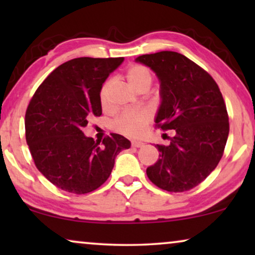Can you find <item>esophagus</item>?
<instances>
[{"label":"esophagus","mask_w":255,"mask_h":255,"mask_svg":"<svg viewBox=\"0 0 255 255\" xmlns=\"http://www.w3.org/2000/svg\"><path fill=\"white\" fill-rule=\"evenodd\" d=\"M131 145L133 146V147H141V146H144V142L138 141V140H132Z\"/></svg>","instance_id":"1"}]
</instances>
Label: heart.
I'll use <instances>...</instances> for the list:
<instances>
[{
	"mask_svg": "<svg viewBox=\"0 0 255 255\" xmlns=\"http://www.w3.org/2000/svg\"><path fill=\"white\" fill-rule=\"evenodd\" d=\"M127 79L132 88L139 92L144 88H149L153 80V73L147 66L134 64L130 66L127 71ZM111 85L113 81L108 80L100 89V103L103 108L108 107V96ZM149 121H151V114L146 109L124 111L113 121L111 128L114 131L127 137H138L144 133Z\"/></svg>",
	"mask_w": 255,
	"mask_h": 255,
	"instance_id": "heart-1",
	"label": "heart"
}]
</instances>
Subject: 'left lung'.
Returning <instances> with one entry per match:
<instances>
[{
  "mask_svg": "<svg viewBox=\"0 0 255 255\" xmlns=\"http://www.w3.org/2000/svg\"><path fill=\"white\" fill-rule=\"evenodd\" d=\"M135 61L148 66L160 81L155 127L174 130L169 145H156L160 158L146 174L170 193L193 189L224 153L230 125L221 90L207 71L177 52L144 54Z\"/></svg>",
  "mask_w": 255,
  "mask_h": 255,
  "instance_id": "1",
  "label": "left lung"
}]
</instances>
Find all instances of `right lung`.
<instances>
[{"label":"right lung","mask_w":255,"mask_h":255,"mask_svg":"<svg viewBox=\"0 0 255 255\" xmlns=\"http://www.w3.org/2000/svg\"><path fill=\"white\" fill-rule=\"evenodd\" d=\"M124 58H76L54 69L33 94L25 113V138L34 165L55 187L88 194L108 180L115 159L131 142L111 133L102 144L82 128L100 117V89Z\"/></svg>","instance_id":"right-lung-1"}]
</instances>
